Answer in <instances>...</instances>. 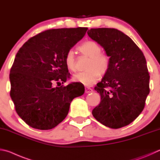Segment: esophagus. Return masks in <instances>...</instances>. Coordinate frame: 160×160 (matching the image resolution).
<instances>
[{"mask_svg":"<svg viewBox=\"0 0 160 160\" xmlns=\"http://www.w3.org/2000/svg\"><path fill=\"white\" fill-rule=\"evenodd\" d=\"M85 93L86 94H89V93H92L93 92V89L89 88H88V87H85Z\"/></svg>","mask_w":160,"mask_h":160,"instance_id":"esophagus-1","label":"esophagus"}]
</instances>
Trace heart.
<instances>
[{"instance_id": "heart-1", "label": "heart", "mask_w": 160, "mask_h": 160, "mask_svg": "<svg viewBox=\"0 0 160 160\" xmlns=\"http://www.w3.org/2000/svg\"><path fill=\"white\" fill-rule=\"evenodd\" d=\"M79 50L82 54L89 57L87 66L88 70L75 73L72 80L75 82L90 86L97 82L101 73H105L109 68V59L106 55L101 54V48L94 41H87L79 47ZM65 64L68 70L73 71L75 69V52L70 50L66 54Z\"/></svg>"}]
</instances>
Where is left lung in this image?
<instances>
[{
	"instance_id": "8db88e82",
	"label": "left lung",
	"mask_w": 160,
	"mask_h": 160,
	"mask_svg": "<svg viewBox=\"0 0 160 160\" xmlns=\"http://www.w3.org/2000/svg\"><path fill=\"white\" fill-rule=\"evenodd\" d=\"M88 34L110 57L108 71L94 88L101 98L92 115L109 128L128 125L143 111L150 92L146 58L128 36L115 28H91Z\"/></svg>"
}]
</instances>
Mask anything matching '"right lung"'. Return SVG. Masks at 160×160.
<instances>
[{
	"mask_svg": "<svg viewBox=\"0 0 160 160\" xmlns=\"http://www.w3.org/2000/svg\"><path fill=\"white\" fill-rule=\"evenodd\" d=\"M88 28L50 29L36 35L19 49L12 66L10 97L17 114L34 129L54 128L67 116L74 98L85 88L66 82L70 78L65 64L66 54L85 36Z\"/></svg>",
	"mask_w": 160,
	"mask_h": 160,
	"instance_id": "right-lung-1",
	"label": "right lung"
}]
</instances>
